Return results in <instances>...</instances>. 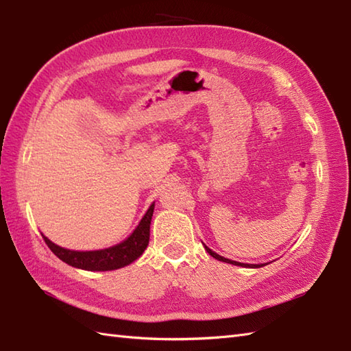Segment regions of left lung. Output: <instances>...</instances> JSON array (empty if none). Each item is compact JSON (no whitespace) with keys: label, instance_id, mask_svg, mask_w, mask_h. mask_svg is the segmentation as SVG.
I'll use <instances>...</instances> for the list:
<instances>
[{"label":"left lung","instance_id":"left-lung-1","mask_svg":"<svg viewBox=\"0 0 351 351\" xmlns=\"http://www.w3.org/2000/svg\"><path fill=\"white\" fill-rule=\"evenodd\" d=\"M205 250L208 252V253H210V255L213 256V258H215V259H219V261H223V263H228V264H234V265H240V267H253V268H255V267H263L264 264H241V263H237V261H230V259H226V258H223V256H220V255H217V253H215V252H213L211 249H208L206 247V245H205Z\"/></svg>","mask_w":351,"mask_h":351}]
</instances>
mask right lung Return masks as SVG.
I'll return each mask as SVG.
<instances>
[{"mask_svg":"<svg viewBox=\"0 0 351 351\" xmlns=\"http://www.w3.org/2000/svg\"><path fill=\"white\" fill-rule=\"evenodd\" d=\"M154 206H155L154 204L149 206L147 213L138 223L136 230H134V232L126 238L125 241L104 250H95V252L68 250L49 241L45 235L42 237L48 247L51 249V252L54 253L57 258H60L66 264L77 268H83V270H90V271L117 270V268L134 263V261L140 258L141 253H143L145 249L147 247L149 229H151Z\"/></svg>","mask_w":351,"mask_h":351,"instance_id":"add662e5","label":"right lung"}]
</instances>
